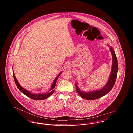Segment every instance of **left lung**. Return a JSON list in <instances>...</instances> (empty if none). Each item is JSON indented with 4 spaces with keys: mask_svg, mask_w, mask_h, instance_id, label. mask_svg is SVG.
I'll return each mask as SVG.
<instances>
[{
    "mask_svg": "<svg viewBox=\"0 0 133 133\" xmlns=\"http://www.w3.org/2000/svg\"><path fill=\"white\" fill-rule=\"evenodd\" d=\"M110 51L112 53V59H113V64H112V71L110 75V77L108 80L107 84L104 86V88L95 91H92L89 92H83L80 91V89L78 88L77 85H76V89L77 92L78 94L80 95L82 98L88 100H93L99 99L102 97L108 94L114 87L116 80L117 76L118 73V61L117 59L115 53V51L113 48H110Z\"/></svg>",
    "mask_w": 133,
    "mask_h": 133,
    "instance_id": "left-lung-1",
    "label": "left lung"
}]
</instances>
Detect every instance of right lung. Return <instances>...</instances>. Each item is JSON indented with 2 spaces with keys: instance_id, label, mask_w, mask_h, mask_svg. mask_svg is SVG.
<instances>
[{
  "instance_id": "add662e5",
  "label": "right lung",
  "mask_w": 133,
  "mask_h": 133,
  "mask_svg": "<svg viewBox=\"0 0 133 133\" xmlns=\"http://www.w3.org/2000/svg\"><path fill=\"white\" fill-rule=\"evenodd\" d=\"M13 77H14V81L15 83L16 84V85L17 86V88L19 89V90L23 93L24 94V95L27 96V97L30 98L32 99H33V100H44L45 99L47 98L48 97H49L50 95H52L54 91V89L55 87V86H56V81L58 79V78H59V77L60 76V75L61 74H60L59 75H58L57 76V77L56 78V79L54 80V82H53V84L52 85V86H51V88L50 89V91H48V93H45V94H32L30 92H29V91H27L25 89H24V88H23L19 84L18 82H17V79L15 76L14 75V73L13 72Z\"/></svg>"
}]
</instances>
